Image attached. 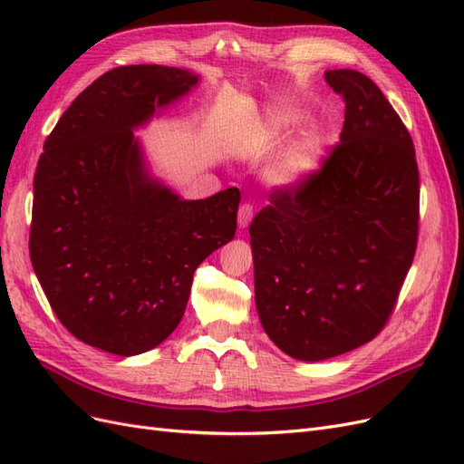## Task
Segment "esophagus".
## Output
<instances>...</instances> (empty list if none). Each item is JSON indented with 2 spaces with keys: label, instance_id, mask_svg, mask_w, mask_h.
I'll use <instances>...</instances> for the list:
<instances>
[{
  "label": "esophagus",
  "instance_id": "34e87169",
  "mask_svg": "<svg viewBox=\"0 0 464 464\" xmlns=\"http://www.w3.org/2000/svg\"><path fill=\"white\" fill-rule=\"evenodd\" d=\"M251 218H254V205L242 203L240 208H237V227L247 228Z\"/></svg>",
  "mask_w": 464,
  "mask_h": 464
}]
</instances>
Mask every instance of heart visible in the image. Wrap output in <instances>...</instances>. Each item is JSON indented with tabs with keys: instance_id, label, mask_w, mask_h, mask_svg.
<instances>
[{
	"instance_id": "obj_1",
	"label": "heart",
	"mask_w": 464,
	"mask_h": 464,
	"mask_svg": "<svg viewBox=\"0 0 464 464\" xmlns=\"http://www.w3.org/2000/svg\"><path fill=\"white\" fill-rule=\"evenodd\" d=\"M305 121V114L296 108L275 110L265 125L261 137L263 147H275L283 143L285 139L296 131ZM321 154V139L315 131H305L298 135L288 147L280 152V157L271 168L273 184H296L312 168L317 164Z\"/></svg>"
}]
</instances>
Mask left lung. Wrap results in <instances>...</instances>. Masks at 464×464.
Here are the masks:
<instances>
[{
	"label": "left lung",
	"instance_id": "1",
	"mask_svg": "<svg viewBox=\"0 0 464 464\" xmlns=\"http://www.w3.org/2000/svg\"><path fill=\"white\" fill-rule=\"evenodd\" d=\"M343 96L341 141L317 170L276 188L249 227L261 325L288 356L327 360L389 321L418 244L412 137L375 82L327 72Z\"/></svg>",
	"mask_w": 464,
	"mask_h": 464
}]
</instances>
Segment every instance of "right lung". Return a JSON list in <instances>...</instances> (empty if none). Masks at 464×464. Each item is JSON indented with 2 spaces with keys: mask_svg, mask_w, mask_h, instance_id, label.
I'll return each mask as SVG.
<instances>
[{
  "mask_svg": "<svg viewBox=\"0 0 464 464\" xmlns=\"http://www.w3.org/2000/svg\"><path fill=\"white\" fill-rule=\"evenodd\" d=\"M195 82L178 67L111 69L63 111L40 154L34 273L62 325L110 354L159 346L186 312L195 269L236 234L240 189L179 199L147 176L133 135Z\"/></svg>",
  "mask_w": 464,
  "mask_h": 464,
  "instance_id": "obj_1",
  "label": "right lung"
}]
</instances>
